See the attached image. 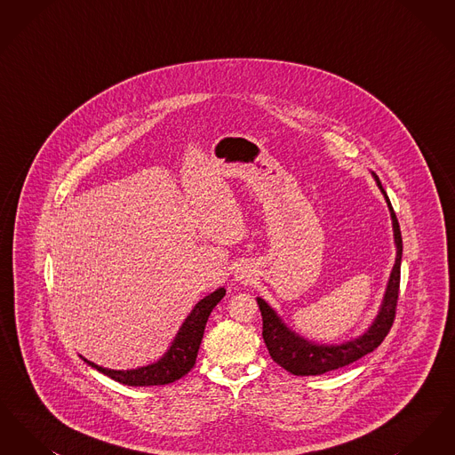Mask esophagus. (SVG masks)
<instances>
[{"mask_svg":"<svg viewBox=\"0 0 455 455\" xmlns=\"http://www.w3.org/2000/svg\"><path fill=\"white\" fill-rule=\"evenodd\" d=\"M235 276H237V280H240V282H243V280L247 282V278H249L247 271H243V269H237V275H235Z\"/></svg>","mask_w":455,"mask_h":455,"instance_id":"obj_1","label":"esophagus"}]
</instances>
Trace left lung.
<instances>
[{"instance_id": "left-lung-1", "label": "left lung", "mask_w": 455, "mask_h": 455, "mask_svg": "<svg viewBox=\"0 0 455 455\" xmlns=\"http://www.w3.org/2000/svg\"><path fill=\"white\" fill-rule=\"evenodd\" d=\"M380 193L389 208L392 220V232L395 243V262L390 271L389 282L384 293L379 312L367 331L349 341L339 345H319L305 339L299 332L291 331L284 324L282 317L264 299L258 297V305L262 315V338L267 347L271 358L293 375H321L336 368L347 367L349 363L360 360L367 353L379 347L389 332L390 325L395 317V305L399 297V280H401V259H403V238L395 213L392 210L389 196L384 191L379 177L371 172Z\"/></svg>"}]
</instances>
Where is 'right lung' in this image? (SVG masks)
<instances>
[{"mask_svg":"<svg viewBox=\"0 0 455 455\" xmlns=\"http://www.w3.org/2000/svg\"><path fill=\"white\" fill-rule=\"evenodd\" d=\"M225 288L220 286L213 293L206 295L196 303L195 308L191 314L184 319L182 325L179 327L175 338L171 343L169 349L150 365L145 367L131 368V370H112V368H104L87 358L82 360L88 363L90 367L99 370L100 373L108 375L112 380L126 384V386H165L179 380L186 373L191 371L195 367L196 358L199 345L204 334V327L208 323V317L212 310L217 307V303L225 297Z\"/></svg>","mask_w":455,"mask_h":455,"instance_id":"add662e5","label":"right lung"}]
</instances>
